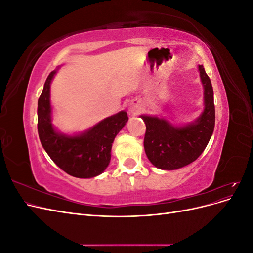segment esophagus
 <instances>
[{
    "instance_id": "1",
    "label": "esophagus",
    "mask_w": 253,
    "mask_h": 253,
    "mask_svg": "<svg viewBox=\"0 0 253 253\" xmlns=\"http://www.w3.org/2000/svg\"><path fill=\"white\" fill-rule=\"evenodd\" d=\"M128 110L132 114H138L141 111V108H140V105H139L138 102L133 101V102L129 103V109Z\"/></svg>"
}]
</instances>
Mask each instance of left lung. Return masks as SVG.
<instances>
[{"instance_id": "left-lung-1", "label": "left lung", "mask_w": 253, "mask_h": 253, "mask_svg": "<svg viewBox=\"0 0 253 253\" xmlns=\"http://www.w3.org/2000/svg\"><path fill=\"white\" fill-rule=\"evenodd\" d=\"M204 86L205 109L193 124L174 126L166 119L141 115L145 122L144 151L162 170H176L196 160L208 144L215 125L213 88L203 65H198Z\"/></svg>"}]
</instances>
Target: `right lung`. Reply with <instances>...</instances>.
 Segmentation results:
<instances>
[{"instance_id": "obj_1", "label": "right lung", "mask_w": 253, "mask_h": 253, "mask_svg": "<svg viewBox=\"0 0 253 253\" xmlns=\"http://www.w3.org/2000/svg\"><path fill=\"white\" fill-rule=\"evenodd\" d=\"M57 71L45 81L38 100V133L48 156L60 169L78 178H91L101 174L111 160L115 137L128 120L126 112L103 119L80 135L67 136L58 133L51 125L50 82Z\"/></svg>"}]
</instances>
